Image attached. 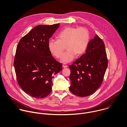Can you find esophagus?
<instances>
[{
	"label": "esophagus",
	"mask_w": 127,
	"mask_h": 127,
	"mask_svg": "<svg viewBox=\"0 0 127 127\" xmlns=\"http://www.w3.org/2000/svg\"><path fill=\"white\" fill-rule=\"evenodd\" d=\"M63 67L65 68V67H67L68 66V65L66 64H63Z\"/></svg>",
	"instance_id": "obj_1"
}]
</instances>
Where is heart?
Wrapping results in <instances>:
<instances>
[{
  "label": "heart",
  "mask_w": 127,
  "mask_h": 127,
  "mask_svg": "<svg viewBox=\"0 0 127 127\" xmlns=\"http://www.w3.org/2000/svg\"><path fill=\"white\" fill-rule=\"evenodd\" d=\"M57 38V40H49L48 49L54 57L60 59L66 47L67 51L61 60L66 63L72 61L76 54L79 56L86 52L90 41V34L84 27H67L59 33Z\"/></svg>",
  "instance_id": "obj_1"
}]
</instances>
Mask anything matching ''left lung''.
Returning <instances> with one entry per match:
<instances>
[{"label":"left lung","mask_w":127,"mask_h":127,"mask_svg":"<svg viewBox=\"0 0 127 127\" xmlns=\"http://www.w3.org/2000/svg\"><path fill=\"white\" fill-rule=\"evenodd\" d=\"M107 66L105 44L96 34L89 41L85 53L69 65L70 92L79 97L93 94L101 86Z\"/></svg>","instance_id":"obj_1"}]
</instances>
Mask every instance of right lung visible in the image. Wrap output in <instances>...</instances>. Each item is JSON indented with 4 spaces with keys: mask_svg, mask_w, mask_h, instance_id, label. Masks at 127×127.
Instances as JSON below:
<instances>
[{
    "mask_svg": "<svg viewBox=\"0 0 127 127\" xmlns=\"http://www.w3.org/2000/svg\"><path fill=\"white\" fill-rule=\"evenodd\" d=\"M60 24L39 25L20 40L16 48L14 66L18 83L29 96L44 98L52 91V78L63 69L49 51V39Z\"/></svg>",
    "mask_w": 127,
    "mask_h": 127,
    "instance_id": "obj_1",
    "label": "right lung"
}]
</instances>
